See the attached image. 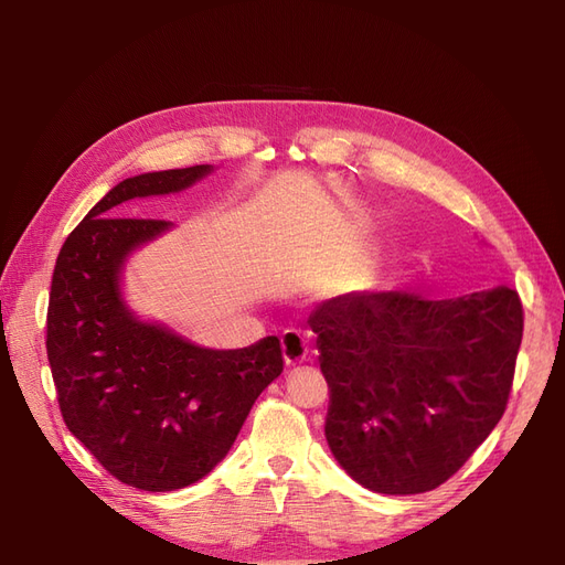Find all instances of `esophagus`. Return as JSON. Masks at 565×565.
Here are the masks:
<instances>
[{
  "mask_svg": "<svg viewBox=\"0 0 565 565\" xmlns=\"http://www.w3.org/2000/svg\"><path fill=\"white\" fill-rule=\"evenodd\" d=\"M303 355H306V341H303V337L292 332V330H287L282 334V358H285V363L289 367H295V365H299L303 361Z\"/></svg>",
  "mask_w": 565,
  "mask_h": 565,
  "instance_id": "34e87169",
  "label": "esophagus"
}]
</instances>
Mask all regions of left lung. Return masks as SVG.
<instances>
[{
  "mask_svg": "<svg viewBox=\"0 0 565 565\" xmlns=\"http://www.w3.org/2000/svg\"><path fill=\"white\" fill-rule=\"evenodd\" d=\"M309 324L330 386L324 438L372 492L446 483L504 415L523 337L516 289L438 301L344 295L320 303Z\"/></svg>",
  "mask_w": 565,
  "mask_h": 565,
  "instance_id": "8db88e82",
  "label": "left lung"
}]
</instances>
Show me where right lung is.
<instances>
[{
    "label": "right lung",
    "mask_w": 565,
    "mask_h": 565,
    "mask_svg": "<svg viewBox=\"0 0 565 565\" xmlns=\"http://www.w3.org/2000/svg\"><path fill=\"white\" fill-rule=\"evenodd\" d=\"M212 164L119 181L67 235L51 278L46 355L71 434L117 481L169 492L228 455L259 393L282 372L278 337L207 349L134 313L122 292L129 256L172 221L117 216L136 198L181 193Z\"/></svg>",
    "instance_id": "1"
}]
</instances>
